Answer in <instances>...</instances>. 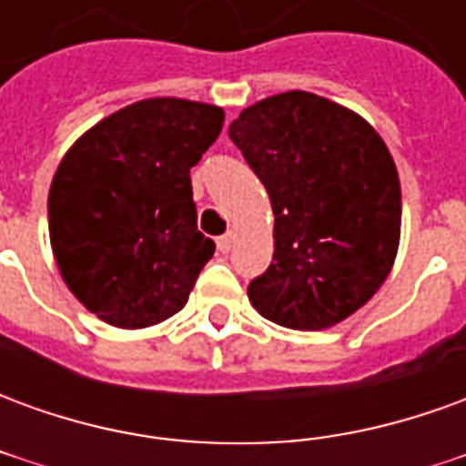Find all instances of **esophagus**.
Masks as SVG:
<instances>
[{
    "label": "esophagus",
    "instance_id": "1",
    "mask_svg": "<svg viewBox=\"0 0 466 466\" xmlns=\"http://www.w3.org/2000/svg\"><path fill=\"white\" fill-rule=\"evenodd\" d=\"M234 242H237V234L227 232V234H224V237H219V239H217V249H219V252H222V254L232 252Z\"/></svg>",
    "mask_w": 466,
    "mask_h": 466
}]
</instances>
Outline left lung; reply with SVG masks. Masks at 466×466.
Wrapping results in <instances>:
<instances>
[{
	"mask_svg": "<svg viewBox=\"0 0 466 466\" xmlns=\"http://www.w3.org/2000/svg\"><path fill=\"white\" fill-rule=\"evenodd\" d=\"M229 139L274 212V257L247 289L252 307L302 332L344 322L400 249V174L384 139L357 112L299 89L242 109Z\"/></svg>",
	"mask_w": 466,
	"mask_h": 466,
	"instance_id": "1",
	"label": "left lung"
}]
</instances>
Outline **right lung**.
I'll return each mask as SVG.
<instances>
[{
  "instance_id": "right-lung-1",
  "label": "right lung",
  "mask_w": 466,
  "mask_h": 466,
  "mask_svg": "<svg viewBox=\"0 0 466 466\" xmlns=\"http://www.w3.org/2000/svg\"><path fill=\"white\" fill-rule=\"evenodd\" d=\"M222 106L152 96L76 139L49 187V242L62 279L119 329L182 309L214 242L197 229L189 169L219 137Z\"/></svg>"
}]
</instances>
